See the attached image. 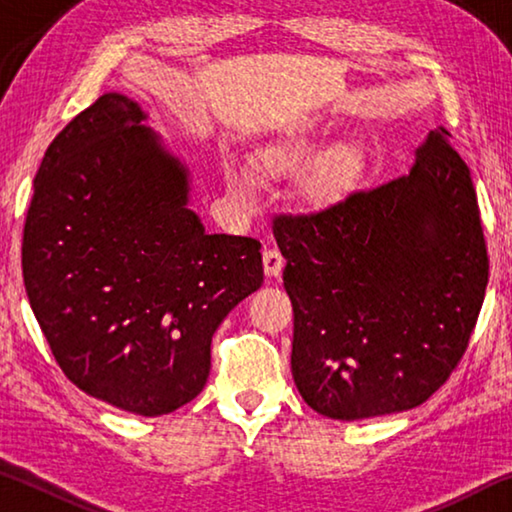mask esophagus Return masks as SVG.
<instances>
[{"label":"esophagus","mask_w":512,"mask_h":512,"mask_svg":"<svg viewBox=\"0 0 512 512\" xmlns=\"http://www.w3.org/2000/svg\"><path fill=\"white\" fill-rule=\"evenodd\" d=\"M264 273L268 275V277H277L282 273V268H284V257H282V253L277 248H268V250H264Z\"/></svg>","instance_id":"34e87169"}]
</instances>
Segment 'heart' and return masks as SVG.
<instances>
[{
    "label": "heart",
    "mask_w": 512,
    "mask_h": 512,
    "mask_svg": "<svg viewBox=\"0 0 512 512\" xmlns=\"http://www.w3.org/2000/svg\"><path fill=\"white\" fill-rule=\"evenodd\" d=\"M305 155V146H287L280 151H268L262 155V169L266 173H282L296 167ZM361 153L352 144L329 146L309 164V169L300 180L302 201L311 207H329L343 201L352 192L354 183L361 176ZM225 183L235 201L248 203L253 198V183L248 173L237 167L225 169Z\"/></svg>",
    "instance_id": "1"
}]
</instances>
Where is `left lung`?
I'll list each match as a JSON object with an SVG mask.
<instances>
[{"label":"left lung","mask_w":512,"mask_h":512,"mask_svg":"<svg viewBox=\"0 0 512 512\" xmlns=\"http://www.w3.org/2000/svg\"><path fill=\"white\" fill-rule=\"evenodd\" d=\"M431 131L409 173L311 214H277L291 370L334 420L409 411L461 363L488 287L470 169Z\"/></svg>","instance_id":"left-lung-1"}]
</instances>
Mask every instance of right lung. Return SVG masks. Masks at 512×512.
I'll return each mask as SVG.
<instances>
[{"instance_id": "1", "label": "right lung", "mask_w": 512, "mask_h": 512, "mask_svg": "<svg viewBox=\"0 0 512 512\" xmlns=\"http://www.w3.org/2000/svg\"><path fill=\"white\" fill-rule=\"evenodd\" d=\"M108 92L45 151L24 221L22 273L60 370L137 415L192 402L212 334L264 282L253 237L207 235L187 171Z\"/></svg>"}]
</instances>
